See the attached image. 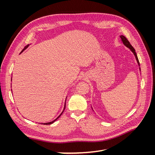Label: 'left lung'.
<instances>
[{
  "label": "left lung",
  "instance_id": "1",
  "mask_svg": "<svg viewBox=\"0 0 155 155\" xmlns=\"http://www.w3.org/2000/svg\"><path fill=\"white\" fill-rule=\"evenodd\" d=\"M120 37H121V41H122V42H123V43H124V44L127 46V47H128V48H129L131 51H133V54H134V55H135L136 59H137V63H138V65L140 66L139 61H138V57H137V53H136V51H135L134 48L133 47L132 45H130V43H129V41L127 40V39L125 36H124V35H121V36H120Z\"/></svg>",
  "mask_w": 155,
  "mask_h": 155
}]
</instances>
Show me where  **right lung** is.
Segmentation results:
<instances>
[{
	"label": "right lung",
	"instance_id": "add662e5",
	"mask_svg": "<svg viewBox=\"0 0 155 155\" xmlns=\"http://www.w3.org/2000/svg\"><path fill=\"white\" fill-rule=\"evenodd\" d=\"M28 46H26V47H25V48H24V49H23V50H24L25 49H26V48L28 47ZM64 108H65V105H64ZM63 112H62V113H63ZM62 113H61V114H60V115H59V116L58 117V118H56L55 120H54V121H51V122H48V123H45V124H44V125H50V124H53V123L54 122V121H56V120H58V118H59V117H60V116L62 114Z\"/></svg>",
	"mask_w": 155,
	"mask_h": 155
}]
</instances>
